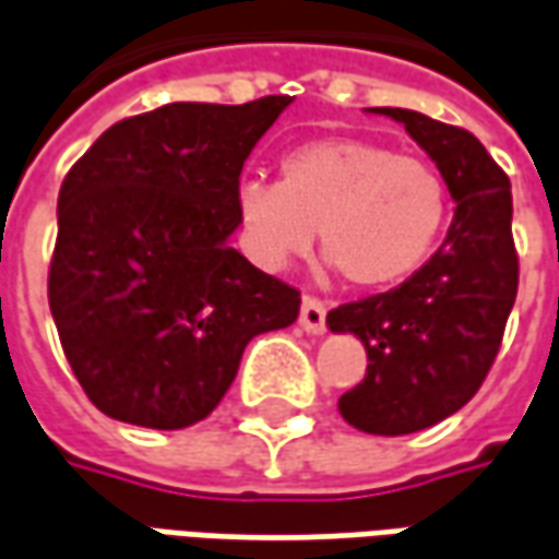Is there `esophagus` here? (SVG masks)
Returning a JSON list of instances; mask_svg holds the SVG:
<instances>
[{
    "label": "esophagus",
    "mask_w": 559,
    "mask_h": 559,
    "mask_svg": "<svg viewBox=\"0 0 559 559\" xmlns=\"http://www.w3.org/2000/svg\"><path fill=\"white\" fill-rule=\"evenodd\" d=\"M299 328L306 333H324L328 330V302L318 299V296H302V306H299Z\"/></svg>",
    "instance_id": "esophagus-1"
}]
</instances>
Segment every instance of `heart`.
I'll return each mask as SVG.
<instances>
[{
  "label": "heart",
  "mask_w": 559,
  "mask_h": 559,
  "mask_svg": "<svg viewBox=\"0 0 559 559\" xmlns=\"http://www.w3.org/2000/svg\"><path fill=\"white\" fill-rule=\"evenodd\" d=\"M235 211L250 257L281 269L311 248L355 287L409 278L438 245L450 186L431 162L358 136H318L287 150L278 183L245 180Z\"/></svg>",
  "instance_id": "b5f03b06"
}]
</instances>
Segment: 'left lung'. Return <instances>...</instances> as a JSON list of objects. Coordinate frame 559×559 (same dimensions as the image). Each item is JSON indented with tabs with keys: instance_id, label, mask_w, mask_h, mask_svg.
Masks as SVG:
<instances>
[{
	"instance_id": "obj_1",
	"label": "left lung",
	"mask_w": 559,
	"mask_h": 559,
	"mask_svg": "<svg viewBox=\"0 0 559 559\" xmlns=\"http://www.w3.org/2000/svg\"><path fill=\"white\" fill-rule=\"evenodd\" d=\"M407 128L438 165L455 201L453 223L428 263L389 294L328 314L355 333L367 373L340 397L348 425L367 435H413L462 409L484 385L518 296L511 180L477 136L413 112L373 106Z\"/></svg>"
}]
</instances>
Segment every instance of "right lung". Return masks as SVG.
Listing matches in <instances>:
<instances>
[{
  "label": "right lung",
  "instance_id": "right-lung-1",
  "mask_svg": "<svg viewBox=\"0 0 559 559\" xmlns=\"http://www.w3.org/2000/svg\"><path fill=\"white\" fill-rule=\"evenodd\" d=\"M287 106V94L158 106L116 121L67 174L48 306L72 373L109 419L201 423L245 345L296 321L299 290L229 248L241 168Z\"/></svg>",
  "mask_w": 559,
  "mask_h": 559
}]
</instances>
